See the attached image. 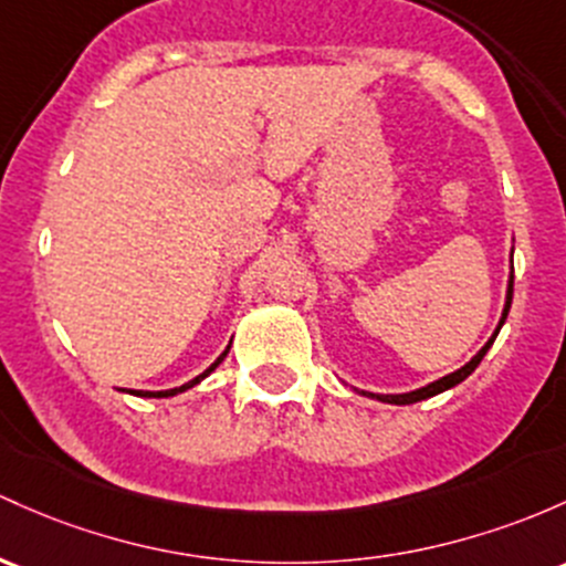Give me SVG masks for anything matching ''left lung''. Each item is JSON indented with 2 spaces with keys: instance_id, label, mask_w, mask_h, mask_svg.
Returning a JSON list of instances; mask_svg holds the SVG:
<instances>
[{
  "instance_id": "8db88e82",
  "label": "left lung",
  "mask_w": 566,
  "mask_h": 566,
  "mask_svg": "<svg viewBox=\"0 0 566 566\" xmlns=\"http://www.w3.org/2000/svg\"><path fill=\"white\" fill-rule=\"evenodd\" d=\"M511 301H513V279H511V284H507V301H505V312H502V319H500V327H502V322L507 319V312H511ZM500 327H496L494 331V335L492 338H489V344L483 346L481 352L475 354L473 359H470L468 365H464V368H459V370H454V374H449V376H443V378H438V381H432V384H427V387H421V389H416V392H408V395H370V397H376V400H381V402H395V406H411V402H419V400H427V397H432V395H438V392H446V389H451V387H457L459 381H464V378H468L470 374H473V370L478 368V365H481V359H483V354L489 352V346L494 344V338H496V333H500ZM368 395V392H365Z\"/></svg>"
}]
</instances>
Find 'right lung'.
I'll return each instance as SVG.
<instances>
[{"mask_svg":"<svg viewBox=\"0 0 566 566\" xmlns=\"http://www.w3.org/2000/svg\"><path fill=\"white\" fill-rule=\"evenodd\" d=\"M226 354H228V349H226V352H222V354H220V357H217V359H214V363H212V365H209V368H207V370H203V374H201V376H196V378H192V381H188V384H182V387H177V389H166V392H136V395H142V397H171V395H177V392H185V389H190V387H192V384H198V381H201V378H203V376H209V374H212V370L217 368V365H220V363H222V359H226Z\"/></svg>","mask_w":566,"mask_h":566,"instance_id":"add662e5","label":"right lung"}]
</instances>
